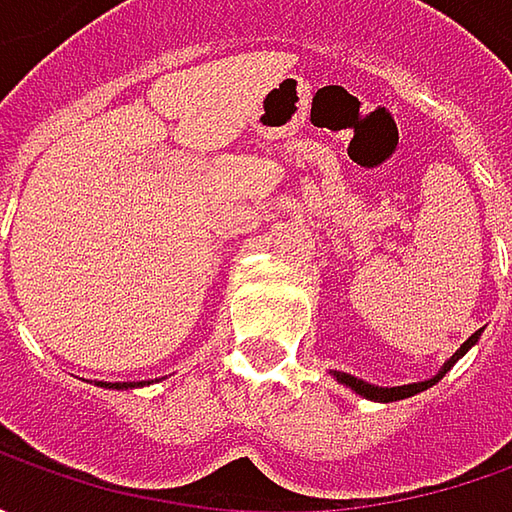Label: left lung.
<instances>
[{"mask_svg": "<svg viewBox=\"0 0 512 512\" xmlns=\"http://www.w3.org/2000/svg\"><path fill=\"white\" fill-rule=\"evenodd\" d=\"M479 336H482V330H476L467 342L447 359V362L439 367V373L436 376H430V379H424V382H413V384H399V387H379V384H370V382H364V379H356V376H350V373H339V370H333L330 376L336 379L339 384H344V387H350L353 393H359L362 399H370V402H399V399H410V396H416V393H422V390H427V387H433L436 382H442V376L453 367V364L459 362L462 359L464 353L473 347V344L479 342Z\"/></svg>", "mask_w": 512, "mask_h": 512, "instance_id": "obj_1", "label": "left lung"}]
</instances>
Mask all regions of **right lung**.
<instances>
[{
  "label": "right lung",
  "mask_w": 512,
  "mask_h": 512,
  "mask_svg": "<svg viewBox=\"0 0 512 512\" xmlns=\"http://www.w3.org/2000/svg\"><path fill=\"white\" fill-rule=\"evenodd\" d=\"M99 387H108V390H133V387H145L150 382H96Z\"/></svg>",
  "instance_id": "obj_1"
}]
</instances>
